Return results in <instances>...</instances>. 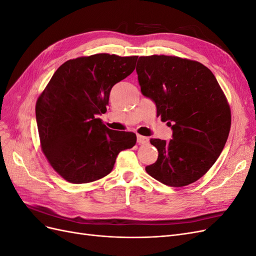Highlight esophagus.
<instances>
[{
	"instance_id": "34e87169",
	"label": "esophagus",
	"mask_w": 256,
	"mask_h": 256,
	"mask_svg": "<svg viewBox=\"0 0 256 256\" xmlns=\"http://www.w3.org/2000/svg\"><path fill=\"white\" fill-rule=\"evenodd\" d=\"M136 141H138V144H147V143L150 142V138H147V136H143L138 134V136H136Z\"/></svg>"
}]
</instances>
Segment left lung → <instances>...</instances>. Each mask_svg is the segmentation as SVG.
I'll return each mask as SVG.
<instances>
[{
  "label": "left lung",
  "mask_w": 256,
  "mask_h": 256,
  "mask_svg": "<svg viewBox=\"0 0 256 256\" xmlns=\"http://www.w3.org/2000/svg\"><path fill=\"white\" fill-rule=\"evenodd\" d=\"M136 74L142 94L173 130L168 142L150 138L159 154L146 172L170 187L196 182L220 156L230 129V109L218 81L198 62L168 56H140Z\"/></svg>",
  "instance_id": "8db88e82"
}]
</instances>
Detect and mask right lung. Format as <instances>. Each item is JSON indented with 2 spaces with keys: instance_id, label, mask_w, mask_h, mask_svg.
I'll list each match as a JSON object with an SVG mask.
<instances>
[{
  "instance_id": "obj_1",
  "label": "right lung",
  "mask_w": 256,
  "mask_h": 256,
  "mask_svg": "<svg viewBox=\"0 0 256 256\" xmlns=\"http://www.w3.org/2000/svg\"><path fill=\"white\" fill-rule=\"evenodd\" d=\"M136 60L108 53L69 60L38 97L42 150L65 180H100L112 171L120 152L136 145V134L111 130L98 115L106 112L112 88L134 70Z\"/></svg>"
}]
</instances>
